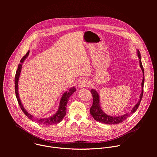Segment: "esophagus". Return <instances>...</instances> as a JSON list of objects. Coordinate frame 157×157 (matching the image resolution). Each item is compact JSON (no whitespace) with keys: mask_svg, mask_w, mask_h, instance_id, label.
Masks as SVG:
<instances>
[{"mask_svg":"<svg viewBox=\"0 0 157 157\" xmlns=\"http://www.w3.org/2000/svg\"><path fill=\"white\" fill-rule=\"evenodd\" d=\"M89 82L88 81L87 79H83L82 80H81L78 84V87L79 88H82V87H89Z\"/></svg>","mask_w":157,"mask_h":157,"instance_id":"34e87169","label":"esophagus"}]
</instances>
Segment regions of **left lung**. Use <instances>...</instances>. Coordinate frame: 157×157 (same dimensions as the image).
<instances>
[{
  "label": "left lung",
  "instance_id": "left-lung-1",
  "mask_svg": "<svg viewBox=\"0 0 157 157\" xmlns=\"http://www.w3.org/2000/svg\"><path fill=\"white\" fill-rule=\"evenodd\" d=\"M137 55L139 58V62H140V68L142 70L143 72V79L142 82V93L140 95V99L139 102H137V104L135 105V106L133 107V108L131 110L130 113H126L122 116H117V117H113L109 116L106 114L102 110L101 105H100V101H99V96L98 93V92L95 90V89H93L91 90V93L93 95V104L92 106L90 108V113L96 121L101 122L104 124H117L121 123L122 122L124 121L130 114H133L135 113V112L137 110L140 103L142 101V98L143 96V93H144V70L143 68V66L141 62V56H140V53L139 50H137Z\"/></svg>",
  "mask_w": 157,
  "mask_h": 157
}]
</instances>
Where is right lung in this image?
Segmentation results:
<instances>
[{
	"label": "right lung",
	"mask_w": 157,
	"mask_h": 157,
	"mask_svg": "<svg viewBox=\"0 0 157 157\" xmlns=\"http://www.w3.org/2000/svg\"><path fill=\"white\" fill-rule=\"evenodd\" d=\"M29 52H30L28 51L27 54L21 59L20 63L18 66V68L17 70L15 76V91L16 98L17 99L18 104H19L21 109L22 110V111H23V113L25 114V116L27 117H28L32 121H35L36 123H38V124H42V125H50L58 124L63 120V117L65 116V115L66 114V104H67V103H68L69 98L73 94V93H75L76 91V89L75 87H73L70 88L68 91H66L63 94V95L62 96V98L60 100V102H59V105L58 109L56 113L52 116H50L47 118H38V117H35L32 116L31 114H30L28 112L25 110V109L23 105H22L21 101L20 99V98H19L18 91V79H19V76L20 75L21 70L22 64H23L25 59L29 56Z\"/></svg>",
	"instance_id": "add662e5"
}]
</instances>
